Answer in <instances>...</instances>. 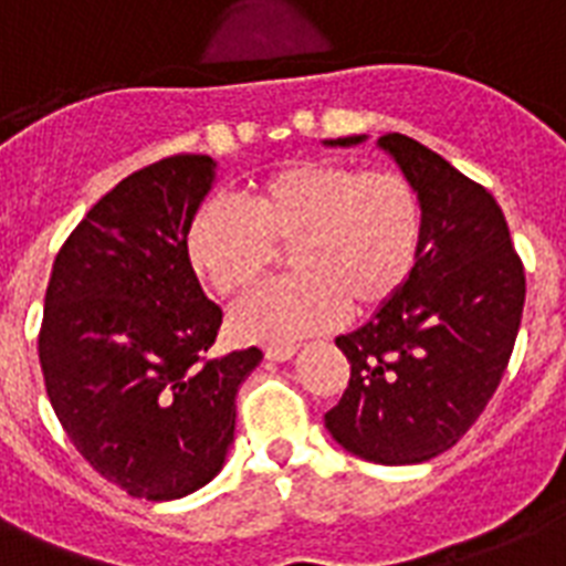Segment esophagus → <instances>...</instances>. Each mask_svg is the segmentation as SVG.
<instances>
[{
    "label": "esophagus",
    "mask_w": 566,
    "mask_h": 566,
    "mask_svg": "<svg viewBox=\"0 0 566 566\" xmlns=\"http://www.w3.org/2000/svg\"><path fill=\"white\" fill-rule=\"evenodd\" d=\"M266 361H291L296 355V346L284 344V346H266Z\"/></svg>",
    "instance_id": "34e87169"
}]
</instances>
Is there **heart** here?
Masks as SVG:
<instances>
[{
    "instance_id": "obj_1",
    "label": "heart",
    "mask_w": 566,
    "mask_h": 566,
    "mask_svg": "<svg viewBox=\"0 0 566 566\" xmlns=\"http://www.w3.org/2000/svg\"><path fill=\"white\" fill-rule=\"evenodd\" d=\"M275 247L291 249L293 275L231 311V332L249 344H293L346 311L370 317L390 305L420 258V193L399 170L300 161L258 179L247 205L208 199L185 229L193 273L220 296L249 291Z\"/></svg>"
}]
</instances>
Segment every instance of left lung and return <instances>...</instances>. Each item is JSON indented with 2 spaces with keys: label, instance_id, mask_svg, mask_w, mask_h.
Returning <instances> with one entry per match:
<instances>
[{
  "label": "left lung",
  "instance_id": "8db88e82",
  "mask_svg": "<svg viewBox=\"0 0 566 566\" xmlns=\"http://www.w3.org/2000/svg\"><path fill=\"white\" fill-rule=\"evenodd\" d=\"M364 135L326 146H355ZM422 202V247L399 296L335 340L349 387L326 413L332 438L376 464H422L479 420L517 340L526 273L482 185L413 137H378Z\"/></svg>",
  "mask_w": 566,
  "mask_h": 566
}]
</instances>
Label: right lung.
Here are the masks:
<instances>
[{"label":"right lung","mask_w":566,"mask_h":566,"mask_svg":"<svg viewBox=\"0 0 566 566\" xmlns=\"http://www.w3.org/2000/svg\"><path fill=\"white\" fill-rule=\"evenodd\" d=\"M217 179L208 155L132 172L93 205L52 266L40 326L49 402L84 461L137 500H179L222 470L238 387L261 349L208 358L222 311L185 229Z\"/></svg>","instance_id":"obj_1"}]
</instances>
